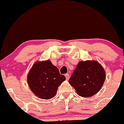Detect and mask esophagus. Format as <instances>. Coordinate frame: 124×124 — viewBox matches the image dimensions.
I'll return each instance as SVG.
<instances>
[{
  "label": "esophagus",
  "mask_w": 124,
  "mask_h": 124,
  "mask_svg": "<svg viewBox=\"0 0 124 124\" xmlns=\"http://www.w3.org/2000/svg\"><path fill=\"white\" fill-rule=\"evenodd\" d=\"M65 78H66L67 80H69V78H70V75H69V74H68V73H67V74L65 75Z\"/></svg>",
  "instance_id": "esophagus-1"
}]
</instances>
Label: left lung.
<instances>
[{
  "mask_svg": "<svg viewBox=\"0 0 124 124\" xmlns=\"http://www.w3.org/2000/svg\"><path fill=\"white\" fill-rule=\"evenodd\" d=\"M105 78V71L98 62L81 61L70 77L69 83L79 96L86 98L100 91Z\"/></svg>",
  "mask_w": 124,
  "mask_h": 124,
  "instance_id": "8db88e82",
  "label": "left lung"
}]
</instances>
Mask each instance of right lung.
<instances>
[{
    "label": "right lung",
    "instance_id": "add662e5",
    "mask_svg": "<svg viewBox=\"0 0 124 124\" xmlns=\"http://www.w3.org/2000/svg\"><path fill=\"white\" fill-rule=\"evenodd\" d=\"M65 80L64 75L50 61L36 62L28 75L30 89L39 98L49 100L54 97L58 87Z\"/></svg>",
    "mask_w": 124,
    "mask_h": 124
}]
</instances>
